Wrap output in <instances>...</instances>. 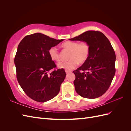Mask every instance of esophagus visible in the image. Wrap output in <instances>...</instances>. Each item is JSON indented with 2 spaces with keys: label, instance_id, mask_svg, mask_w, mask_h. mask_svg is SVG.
<instances>
[{
  "label": "esophagus",
  "instance_id": "1",
  "mask_svg": "<svg viewBox=\"0 0 131 131\" xmlns=\"http://www.w3.org/2000/svg\"><path fill=\"white\" fill-rule=\"evenodd\" d=\"M70 72V71H69V70H66V73H67V74H68V73H69Z\"/></svg>",
  "mask_w": 131,
  "mask_h": 131
}]
</instances>
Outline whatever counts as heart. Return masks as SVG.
<instances>
[{"mask_svg":"<svg viewBox=\"0 0 131 131\" xmlns=\"http://www.w3.org/2000/svg\"><path fill=\"white\" fill-rule=\"evenodd\" d=\"M62 47L64 50L70 52L69 59L70 60L59 63L58 68L67 70H72L76 68L79 63L83 64L88 60L90 54V46L88 42L67 41L62 43ZM49 54L52 60L57 62L61 61V53L56 47H51L49 50Z\"/></svg>","mask_w":131,"mask_h":131,"instance_id":"obj_1","label":"heart"}]
</instances>
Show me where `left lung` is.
<instances>
[{
	"mask_svg": "<svg viewBox=\"0 0 131 131\" xmlns=\"http://www.w3.org/2000/svg\"><path fill=\"white\" fill-rule=\"evenodd\" d=\"M88 42L90 46L88 60L73 71L76 92L86 98H96L108 90L115 74L116 56L105 35L100 31L88 30L70 39Z\"/></svg>",
	"mask_w": 131,
	"mask_h": 131,
	"instance_id": "obj_1",
	"label": "left lung"
}]
</instances>
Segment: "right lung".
<instances>
[{"label": "right lung", "mask_w": 131, "mask_h": 131, "mask_svg": "<svg viewBox=\"0 0 131 131\" xmlns=\"http://www.w3.org/2000/svg\"><path fill=\"white\" fill-rule=\"evenodd\" d=\"M63 40L37 33L28 35L19 42L14 62L17 81L25 93L33 100L45 102L57 96L66 73L57 69L49 50ZM52 72L48 75L50 70Z\"/></svg>", "instance_id": "obj_1"}]
</instances>
